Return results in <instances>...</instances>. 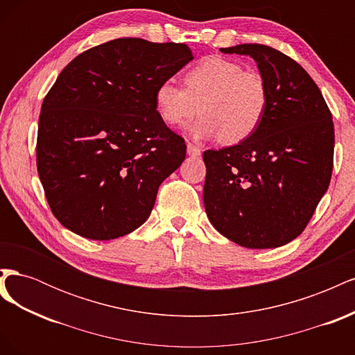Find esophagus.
<instances>
[{
	"mask_svg": "<svg viewBox=\"0 0 355 355\" xmlns=\"http://www.w3.org/2000/svg\"><path fill=\"white\" fill-rule=\"evenodd\" d=\"M187 153H188V155H189V157H200V154H201V149H200L198 146H196V145L188 144V146H187Z\"/></svg>",
	"mask_w": 355,
	"mask_h": 355,
	"instance_id": "1",
	"label": "esophagus"
}]
</instances>
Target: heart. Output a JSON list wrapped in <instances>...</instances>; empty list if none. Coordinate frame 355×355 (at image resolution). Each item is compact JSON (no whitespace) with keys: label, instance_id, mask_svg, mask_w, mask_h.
<instances>
[{"label":"heart","instance_id":"obj_1","mask_svg":"<svg viewBox=\"0 0 355 355\" xmlns=\"http://www.w3.org/2000/svg\"><path fill=\"white\" fill-rule=\"evenodd\" d=\"M184 84L185 89L171 80L159 83L155 110L171 127L187 124L200 111L202 116L191 125L197 139L220 136L225 144L243 142L261 127L270 105L262 75L222 56L201 59L185 73Z\"/></svg>","mask_w":355,"mask_h":355}]
</instances>
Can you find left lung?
Here are the masks:
<instances>
[{"label": "left lung", "mask_w": 355, "mask_h": 355, "mask_svg": "<svg viewBox=\"0 0 355 355\" xmlns=\"http://www.w3.org/2000/svg\"><path fill=\"white\" fill-rule=\"evenodd\" d=\"M220 51L257 63L270 105L249 139L202 154L204 207L223 237L247 249H274L305 230L329 188L331 114L314 80L282 51L262 44Z\"/></svg>", "instance_id": "8db88e82"}]
</instances>
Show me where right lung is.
Segmentation results:
<instances>
[{
  "instance_id": "add662e5",
  "label": "right lung",
  "mask_w": 355,
  "mask_h": 355,
  "mask_svg": "<svg viewBox=\"0 0 355 355\" xmlns=\"http://www.w3.org/2000/svg\"><path fill=\"white\" fill-rule=\"evenodd\" d=\"M192 59L187 44L118 38L63 68L42 102L37 137L38 176L63 227L114 240L149 218L161 182L187 155L154 93Z\"/></svg>"
}]
</instances>
